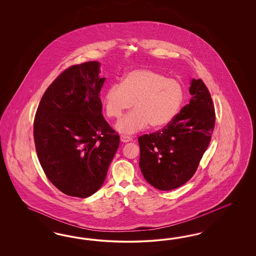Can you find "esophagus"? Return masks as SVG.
Returning a JSON list of instances; mask_svg holds the SVG:
<instances>
[{
    "mask_svg": "<svg viewBox=\"0 0 256 256\" xmlns=\"http://www.w3.org/2000/svg\"><path fill=\"white\" fill-rule=\"evenodd\" d=\"M120 140L122 142H130L132 140V137L128 136V135H121L120 136Z\"/></svg>",
    "mask_w": 256,
    "mask_h": 256,
    "instance_id": "obj_1",
    "label": "esophagus"
}]
</instances>
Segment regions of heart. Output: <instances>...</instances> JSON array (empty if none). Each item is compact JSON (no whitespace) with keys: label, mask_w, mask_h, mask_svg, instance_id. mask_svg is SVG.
<instances>
[{"label":"heart","mask_w":256,"mask_h":256,"mask_svg":"<svg viewBox=\"0 0 256 256\" xmlns=\"http://www.w3.org/2000/svg\"><path fill=\"white\" fill-rule=\"evenodd\" d=\"M185 91L178 80L151 70H135L124 75L121 84L108 86L103 96L106 116L119 119L124 112L135 108L117 124L123 133H135L150 124L162 128L178 116Z\"/></svg>","instance_id":"obj_1"}]
</instances>
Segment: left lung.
Wrapping results in <instances>:
<instances>
[{
  "label": "left lung",
  "instance_id": "obj_1",
  "mask_svg": "<svg viewBox=\"0 0 256 256\" xmlns=\"http://www.w3.org/2000/svg\"><path fill=\"white\" fill-rule=\"evenodd\" d=\"M192 98L162 130L142 135L140 168L160 190H172L194 176L210 146L216 114L210 91L201 78L192 80Z\"/></svg>",
  "mask_w": 256,
  "mask_h": 256
}]
</instances>
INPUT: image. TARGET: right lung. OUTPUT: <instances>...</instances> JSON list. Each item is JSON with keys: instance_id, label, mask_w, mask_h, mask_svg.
I'll list each match as a JSON object with an SVG mask.
<instances>
[{"instance_id": "add662e5", "label": "right lung", "mask_w": 256, "mask_h": 256, "mask_svg": "<svg viewBox=\"0 0 256 256\" xmlns=\"http://www.w3.org/2000/svg\"><path fill=\"white\" fill-rule=\"evenodd\" d=\"M105 78L96 61L71 66L46 88L34 121L39 162L62 194L86 198L100 190L120 137L104 119Z\"/></svg>"}]
</instances>
